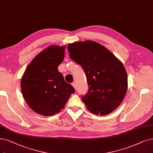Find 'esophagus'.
<instances>
[{"mask_svg":"<svg viewBox=\"0 0 153 153\" xmlns=\"http://www.w3.org/2000/svg\"><path fill=\"white\" fill-rule=\"evenodd\" d=\"M72 86L76 89V82H72Z\"/></svg>","mask_w":153,"mask_h":153,"instance_id":"1","label":"esophagus"}]
</instances>
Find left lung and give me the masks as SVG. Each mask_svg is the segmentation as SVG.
Here are the masks:
<instances>
[{"label":"left lung","instance_id":"left-lung-1","mask_svg":"<svg viewBox=\"0 0 153 153\" xmlns=\"http://www.w3.org/2000/svg\"><path fill=\"white\" fill-rule=\"evenodd\" d=\"M72 60L85 72L89 89L82 97L88 110L108 115L119 106L127 93L128 82L123 64L110 50L91 40L67 45Z\"/></svg>","mask_w":153,"mask_h":153}]
</instances>
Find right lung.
Here are the masks:
<instances>
[{"label":"right lung","mask_w":153,"mask_h":153,"mask_svg":"<svg viewBox=\"0 0 153 153\" xmlns=\"http://www.w3.org/2000/svg\"><path fill=\"white\" fill-rule=\"evenodd\" d=\"M65 48L51 45L42 50L28 65L21 78V91L26 102L38 114H57L75 92L58 71L64 60Z\"/></svg>","instance_id":"right-lung-1"}]
</instances>
